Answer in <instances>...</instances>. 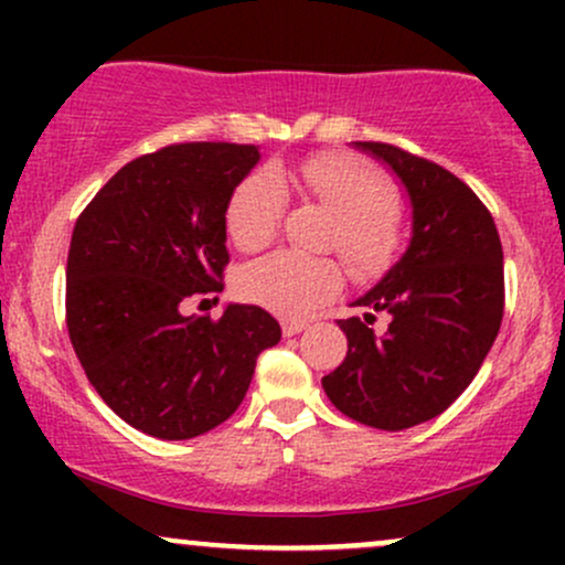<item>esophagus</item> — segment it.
Masks as SVG:
<instances>
[{
	"instance_id": "esophagus-1",
	"label": "esophagus",
	"mask_w": 565,
	"mask_h": 565,
	"mask_svg": "<svg viewBox=\"0 0 565 565\" xmlns=\"http://www.w3.org/2000/svg\"><path fill=\"white\" fill-rule=\"evenodd\" d=\"M305 329H308V321H284L281 323L284 337H295V334L305 332Z\"/></svg>"
}]
</instances>
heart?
<instances>
[{"instance_id":"heart-1","label":"heart","mask_w":565,"mask_h":565,"mask_svg":"<svg viewBox=\"0 0 565 565\" xmlns=\"http://www.w3.org/2000/svg\"><path fill=\"white\" fill-rule=\"evenodd\" d=\"M287 183L302 188L308 196L319 199L334 212L332 244L355 274H377L393 260L398 228L393 217L395 191L391 180L366 161L334 153L305 159L295 172L257 170L246 174L231 193L225 212V225L238 249H263L276 236L287 206ZM340 284L342 270L334 260L289 249L246 265L238 278V289L246 300L287 319L305 316L329 300Z\"/></svg>"}]
</instances>
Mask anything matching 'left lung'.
<instances>
[{
	"instance_id": "8db88e82",
	"label": "left lung",
	"mask_w": 565,
	"mask_h": 565,
	"mask_svg": "<svg viewBox=\"0 0 565 565\" xmlns=\"http://www.w3.org/2000/svg\"><path fill=\"white\" fill-rule=\"evenodd\" d=\"M391 170L412 204L401 260L355 308L392 316L385 335L364 319L337 321L348 355L321 380L355 423L406 430L446 412L481 369L504 310L502 242L483 201L457 174L387 142H353Z\"/></svg>"
}]
</instances>
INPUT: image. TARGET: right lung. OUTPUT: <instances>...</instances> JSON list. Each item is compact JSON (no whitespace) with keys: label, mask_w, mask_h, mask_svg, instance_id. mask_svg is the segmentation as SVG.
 Here are the masks:
<instances>
[{"label":"right lung","mask_w":565,"mask_h":565,"mask_svg":"<svg viewBox=\"0 0 565 565\" xmlns=\"http://www.w3.org/2000/svg\"><path fill=\"white\" fill-rule=\"evenodd\" d=\"M257 161V146H167L121 167L76 220L71 345L97 395L146 436L185 440L225 423L257 355L281 340L257 305L231 302L220 321L183 313L191 297L223 291L225 212Z\"/></svg>","instance_id":"right-lung-1"}]
</instances>
